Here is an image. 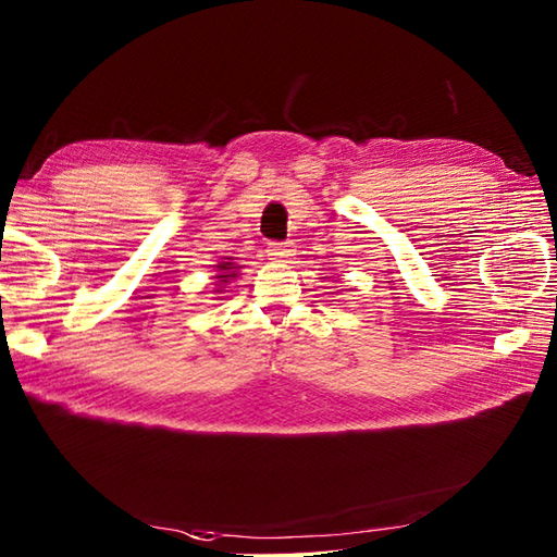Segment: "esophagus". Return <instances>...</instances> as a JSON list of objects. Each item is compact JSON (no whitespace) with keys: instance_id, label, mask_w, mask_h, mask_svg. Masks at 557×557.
I'll use <instances>...</instances> for the list:
<instances>
[{"instance_id":"1","label":"esophagus","mask_w":557,"mask_h":557,"mask_svg":"<svg viewBox=\"0 0 557 557\" xmlns=\"http://www.w3.org/2000/svg\"><path fill=\"white\" fill-rule=\"evenodd\" d=\"M292 244L289 242H272V244H268V256H272V258H277V260H287L289 256H292Z\"/></svg>"}]
</instances>
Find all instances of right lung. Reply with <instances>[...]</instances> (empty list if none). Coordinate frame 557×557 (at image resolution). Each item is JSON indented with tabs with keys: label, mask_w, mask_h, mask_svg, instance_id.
I'll use <instances>...</instances> for the list:
<instances>
[{
	"label": "right lung",
	"mask_w": 557,
	"mask_h": 557,
	"mask_svg": "<svg viewBox=\"0 0 557 557\" xmlns=\"http://www.w3.org/2000/svg\"><path fill=\"white\" fill-rule=\"evenodd\" d=\"M232 263H227V265H220V270H222V275H218L220 277V282H227L230 277H234V272H232V268H230Z\"/></svg>",
	"instance_id": "right-lung-1"
}]
</instances>
